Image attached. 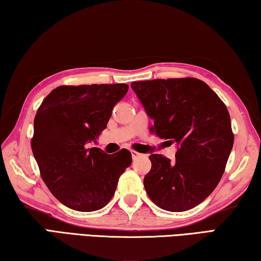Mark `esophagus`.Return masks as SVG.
<instances>
[{"label":"esophagus","instance_id":"esophagus-1","mask_svg":"<svg viewBox=\"0 0 261 261\" xmlns=\"http://www.w3.org/2000/svg\"><path fill=\"white\" fill-rule=\"evenodd\" d=\"M131 155H132V159H134V160H136V159L143 156V154H140V153L136 152V151H131Z\"/></svg>","mask_w":261,"mask_h":261}]
</instances>
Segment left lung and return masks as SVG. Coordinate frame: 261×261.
Here are the masks:
<instances>
[{"mask_svg":"<svg viewBox=\"0 0 261 261\" xmlns=\"http://www.w3.org/2000/svg\"><path fill=\"white\" fill-rule=\"evenodd\" d=\"M132 90L154 125L151 131L177 144L175 160L151 154L144 178L148 197L169 212L191 210L219 184L233 145L230 115L223 101L200 79L132 82Z\"/></svg>","mask_w":261,"mask_h":261,"instance_id":"8db88e82","label":"left lung"}]
</instances>
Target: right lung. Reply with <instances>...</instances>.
<instances>
[{"mask_svg":"<svg viewBox=\"0 0 261 261\" xmlns=\"http://www.w3.org/2000/svg\"><path fill=\"white\" fill-rule=\"evenodd\" d=\"M127 90L126 84L59 86L35 114L33 155L47 188L69 208H102L131 165V153L125 148L115 154L86 148L107 127L114 106Z\"/></svg>","mask_w":261,"mask_h":261,"instance_id":"1","label":"right lung"}]
</instances>
